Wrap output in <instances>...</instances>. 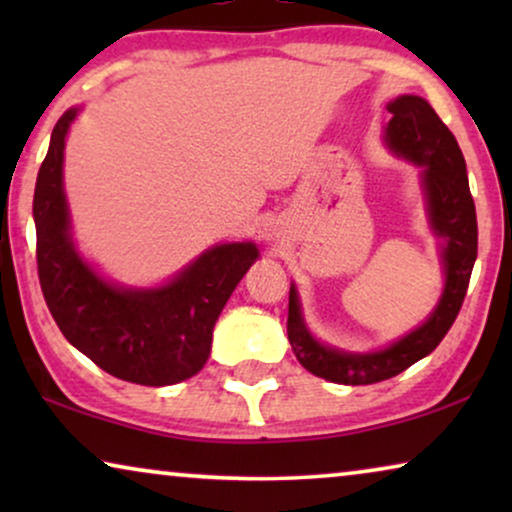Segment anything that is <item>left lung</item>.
I'll list each match as a JSON object with an SVG mask.
<instances>
[{
    "instance_id": "obj_1",
    "label": "left lung",
    "mask_w": 512,
    "mask_h": 512,
    "mask_svg": "<svg viewBox=\"0 0 512 512\" xmlns=\"http://www.w3.org/2000/svg\"><path fill=\"white\" fill-rule=\"evenodd\" d=\"M387 109L391 121L384 125V144L396 158L419 170L426 219L438 240L443 293L429 317L403 338L375 352H345L314 338L305 324L296 284H291L286 331L293 354L312 375L349 387L389 380L429 356L457 319L478 258V221L457 139L424 97L398 95Z\"/></svg>"
}]
</instances>
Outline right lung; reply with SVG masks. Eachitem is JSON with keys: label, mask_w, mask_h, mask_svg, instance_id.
Instances as JSON below:
<instances>
[{"label": "right lung", "mask_w": 512, "mask_h": 512, "mask_svg": "<svg viewBox=\"0 0 512 512\" xmlns=\"http://www.w3.org/2000/svg\"><path fill=\"white\" fill-rule=\"evenodd\" d=\"M81 107L55 123L34 186L37 265L62 335L118 380L167 387L200 373L230 293L258 261L254 242L214 244L158 286H123L81 256L65 193V142Z\"/></svg>", "instance_id": "1"}]
</instances>
